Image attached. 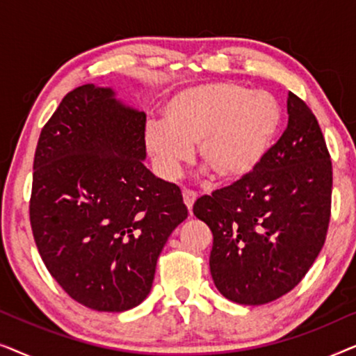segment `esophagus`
Instances as JSON below:
<instances>
[{"instance_id": "34e87169", "label": "esophagus", "mask_w": 356, "mask_h": 356, "mask_svg": "<svg viewBox=\"0 0 356 356\" xmlns=\"http://www.w3.org/2000/svg\"><path fill=\"white\" fill-rule=\"evenodd\" d=\"M183 199H184V204H186V207L189 209V212H191L194 201L197 199V194L191 191V189H183Z\"/></svg>"}]
</instances>
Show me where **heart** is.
I'll use <instances>...</instances> for the list:
<instances>
[{"mask_svg":"<svg viewBox=\"0 0 356 356\" xmlns=\"http://www.w3.org/2000/svg\"><path fill=\"white\" fill-rule=\"evenodd\" d=\"M282 123L274 95L233 82L189 87L167 102L163 121L145 128V147L165 177L193 157L222 183L250 177L269 152Z\"/></svg>","mask_w":356,"mask_h":356,"instance_id":"heart-1","label":"heart"}]
</instances>
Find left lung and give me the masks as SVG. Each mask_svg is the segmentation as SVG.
Listing matches in <instances>:
<instances>
[{"label": "left lung", "instance_id": "1", "mask_svg": "<svg viewBox=\"0 0 356 356\" xmlns=\"http://www.w3.org/2000/svg\"><path fill=\"white\" fill-rule=\"evenodd\" d=\"M286 110L289 126L259 167L193 207L213 235V284L240 305H264L293 290L327 236L332 160L306 102L289 92Z\"/></svg>", "mask_w": 356, "mask_h": 356}]
</instances>
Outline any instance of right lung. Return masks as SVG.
I'll return each mask as SVG.
<instances>
[{"mask_svg":"<svg viewBox=\"0 0 356 356\" xmlns=\"http://www.w3.org/2000/svg\"><path fill=\"white\" fill-rule=\"evenodd\" d=\"M145 113L94 84L65 95L42 128L29 216L43 264L77 303L120 313L143 303L181 189L144 167Z\"/></svg>","mask_w":356,"mask_h":356,"instance_id":"add662e5","label":"right lung"}]
</instances>
